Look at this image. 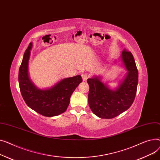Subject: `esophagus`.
<instances>
[{"instance_id": "obj_1", "label": "esophagus", "mask_w": 160, "mask_h": 160, "mask_svg": "<svg viewBox=\"0 0 160 160\" xmlns=\"http://www.w3.org/2000/svg\"><path fill=\"white\" fill-rule=\"evenodd\" d=\"M81 76H82V80H83V81H87V79L90 77L89 75H88V73H82V74L81 75Z\"/></svg>"}]
</instances>
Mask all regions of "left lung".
Segmentation results:
<instances>
[{
	"instance_id": "left-lung-1",
	"label": "left lung",
	"mask_w": 160,
	"mask_h": 160,
	"mask_svg": "<svg viewBox=\"0 0 160 160\" xmlns=\"http://www.w3.org/2000/svg\"><path fill=\"white\" fill-rule=\"evenodd\" d=\"M123 61L128 73L116 90L109 89L98 78L88 79V104L92 112L102 119H112L123 113L132 105L138 82V71L130 52H122Z\"/></svg>"
}]
</instances>
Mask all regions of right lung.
<instances>
[{
  "mask_svg": "<svg viewBox=\"0 0 160 160\" xmlns=\"http://www.w3.org/2000/svg\"><path fill=\"white\" fill-rule=\"evenodd\" d=\"M32 44L26 50L18 71V83L26 105L37 113L46 117L58 116L66 111L72 93L82 81L81 76L66 78L48 90L35 87L28 77V64Z\"/></svg>",
  "mask_w": 160,
  "mask_h": 160,
  "instance_id": "obj_1",
  "label": "right lung"
}]
</instances>
